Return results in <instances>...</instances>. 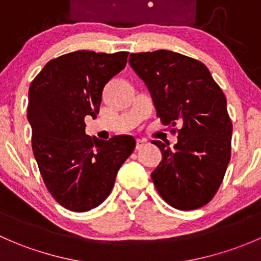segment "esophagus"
<instances>
[{"label":"esophagus","instance_id":"1","mask_svg":"<svg viewBox=\"0 0 261 261\" xmlns=\"http://www.w3.org/2000/svg\"><path fill=\"white\" fill-rule=\"evenodd\" d=\"M143 146H144V140L138 139V140H136V150H140Z\"/></svg>","mask_w":261,"mask_h":261}]
</instances>
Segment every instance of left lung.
Listing matches in <instances>:
<instances>
[{
  "mask_svg": "<svg viewBox=\"0 0 261 261\" xmlns=\"http://www.w3.org/2000/svg\"><path fill=\"white\" fill-rule=\"evenodd\" d=\"M128 63L147 86L156 116L178 134L151 173L158 193L172 207L204 206L220 188L231 158L232 123L226 97L203 63L169 50L131 54Z\"/></svg>",
  "mask_w": 261,
  "mask_h": 261,
  "instance_id": "1",
  "label": "left lung"
}]
</instances>
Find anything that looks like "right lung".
<instances>
[{"mask_svg": "<svg viewBox=\"0 0 261 261\" xmlns=\"http://www.w3.org/2000/svg\"><path fill=\"white\" fill-rule=\"evenodd\" d=\"M127 51L88 50L51 59L29 88L31 146L49 193L64 208L86 212L101 204L135 149L128 135L97 140L84 117L96 118L105 84L125 68Z\"/></svg>", "mask_w": 261, "mask_h": 261, "instance_id": "right-lung-1", "label": "right lung"}]
</instances>
